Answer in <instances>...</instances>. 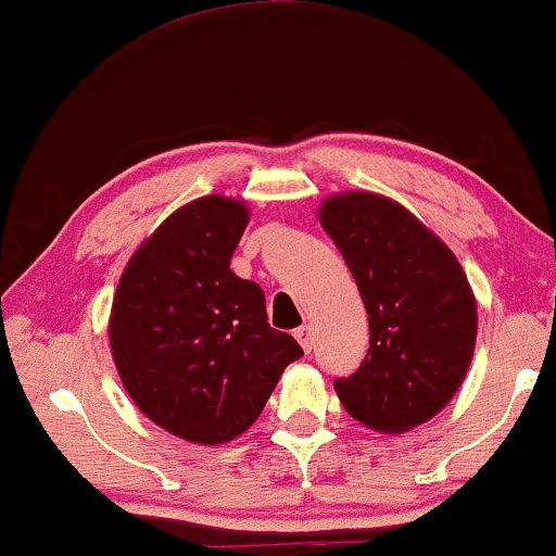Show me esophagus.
<instances>
[{"instance_id":"esophagus-1","label":"esophagus","mask_w":556,"mask_h":556,"mask_svg":"<svg viewBox=\"0 0 556 556\" xmlns=\"http://www.w3.org/2000/svg\"><path fill=\"white\" fill-rule=\"evenodd\" d=\"M295 340L300 342V348H303L305 353H311V350H314V329H311L308 324H303V327L295 329Z\"/></svg>"}]
</instances>
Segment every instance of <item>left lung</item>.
<instances>
[{"instance_id": "obj_1", "label": "left lung", "mask_w": 556, "mask_h": 556, "mask_svg": "<svg viewBox=\"0 0 556 556\" xmlns=\"http://www.w3.org/2000/svg\"><path fill=\"white\" fill-rule=\"evenodd\" d=\"M368 314V353L334 379L344 410L384 433L426 424L452 400L476 348V298L463 266L407 208L374 193L318 212Z\"/></svg>"}]
</instances>
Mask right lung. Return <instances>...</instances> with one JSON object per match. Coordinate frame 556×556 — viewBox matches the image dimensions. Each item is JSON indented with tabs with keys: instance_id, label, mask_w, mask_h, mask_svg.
Masks as SVG:
<instances>
[{
	"instance_id": "add662e5",
	"label": "right lung",
	"mask_w": 556,
	"mask_h": 556,
	"mask_svg": "<svg viewBox=\"0 0 556 556\" xmlns=\"http://www.w3.org/2000/svg\"><path fill=\"white\" fill-rule=\"evenodd\" d=\"M248 208L206 195L138 248L112 303L119 379L156 426L195 444L240 437L303 348L269 327L256 282L229 269Z\"/></svg>"
}]
</instances>
